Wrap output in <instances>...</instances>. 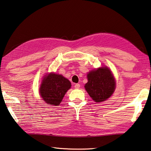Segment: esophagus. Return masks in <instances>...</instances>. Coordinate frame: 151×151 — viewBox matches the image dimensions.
<instances>
[{
	"label": "esophagus",
	"instance_id": "obj_1",
	"mask_svg": "<svg viewBox=\"0 0 151 151\" xmlns=\"http://www.w3.org/2000/svg\"><path fill=\"white\" fill-rule=\"evenodd\" d=\"M80 86H81L80 84H75V86H74V87H75V89H78L79 88H80Z\"/></svg>",
	"mask_w": 151,
	"mask_h": 151
}]
</instances>
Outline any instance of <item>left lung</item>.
I'll use <instances>...</instances> for the list:
<instances>
[{"label":"left lung","mask_w":151,"mask_h":151,"mask_svg":"<svg viewBox=\"0 0 151 151\" xmlns=\"http://www.w3.org/2000/svg\"><path fill=\"white\" fill-rule=\"evenodd\" d=\"M84 88L96 102H102L111 96L116 89V81L108 67H102L87 74Z\"/></svg>","instance_id":"8db88e82"}]
</instances>
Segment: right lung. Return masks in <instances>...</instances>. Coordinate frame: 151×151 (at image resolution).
Here are the masks:
<instances>
[{"mask_svg": "<svg viewBox=\"0 0 151 151\" xmlns=\"http://www.w3.org/2000/svg\"><path fill=\"white\" fill-rule=\"evenodd\" d=\"M71 87L70 82L61 75L53 73L45 75L40 87V94L49 105L59 106Z\"/></svg>", "mask_w": 151, "mask_h": 151, "instance_id": "obj_1", "label": "right lung"}]
</instances>
